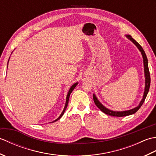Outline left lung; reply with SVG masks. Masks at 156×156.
I'll list each match as a JSON object with an SVG mask.
<instances>
[{"instance_id":"8db88e82","label":"left lung","mask_w":156,"mask_h":156,"mask_svg":"<svg viewBox=\"0 0 156 156\" xmlns=\"http://www.w3.org/2000/svg\"><path fill=\"white\" fill-rule=\"evenodd\" d=\"M126 37H127L129 40H130L131 42H133V44L136 45V47L138 48L139 50L140 51L141 54L142 55V57H143V61H144V74H145V89H144V95H143V98L141 99V101H140V104L137 106V107H135L132 109H130V110H127V111H112L110 110V109L107 108V107H105V106L102 105L101 102L98 101V99L97 97H96V95L93 94V99H94V102L95 105L97 106V107L100 109L101 111L105 112V114L111 115V116H113V117H125V116H128V115H131L135 113L140 108V107L143 105V103L145 101V99L146 98L147 93L149 92V89H150V71H149V68H148V61H147V58L146 54L144 51V50L142 48L141 46L138 44V43L135 40V39L131 37V35H126Z\"/></svg>"}]
</instances>
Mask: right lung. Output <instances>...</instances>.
<instances>
[{
    "label": "right lung",
    "mask_w": 156,
    "mask_h": 156,
    "mask_svg": "<svg viewBox=\"0 0 156 156\" xmlns=\"http://www.w3.org/2000/svg\"><path fill=\"white\" fill-rule=\"evenodd\" d=\"M9 61H8V64H9ZM7 68H8V66H7ZM78 82H76V83H74V84H73L72 87L69 88V90H68V94H67V97H66V104H65V106H64V110H63V111L62 112V113H61V115H59V117L58 118V119H56L55 121H53L52 122H55V121H57L58 120H59V119H60L62 116H63V115H64V112H65V111H66V108H67V107H68V101H69V95H70V94L72 93V92L74 90V89L75 88V87H76V86H77V84H78Z\"/></svg>",
    "instance_id": "1"
}]
</instances>
